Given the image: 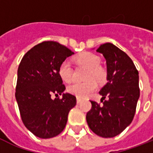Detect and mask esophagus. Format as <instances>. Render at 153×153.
<instances>
[{
	"label": "esophagus",
	"instance_id": "obj_1",
	"mask_svg": "<svg viewBox=\"0 0 153 153\" xmlns=\"http://www.w3.org/2000/svg\"><path fill=\"white\" fill-rule=\"evenodd\" d=\"M81 102H82L81 98H77V103H78V104H79V103H81Z\"/></svg>",
	"mask_w": 153,
	"mask_h": 153
}]
</instances>
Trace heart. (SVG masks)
I'll return each instance as SVG.
<instances>
[{
  "label": "heart",
  "mask_w": 153,
  "mask_h": 153,
  "mask_svg": "<svg viewBox=\"0 0 153 153\" xmlns=\"http://www.w3.org/2000/svg\"><path fill=\"white\" fill-rule=\"evenodd\" d=\"M77 63L87 69L85 82H75L68 86L69 93L79 98H84L97 89V83H103L106 81L107 72L105 68L99 66L100 58L91 52H82L76 58ZM59 74L63 81L70 82L73 80V69L71 63L65 60L60 64Z\"/></svg>",
  "instance_id": "heart-1"
}]
</instances>
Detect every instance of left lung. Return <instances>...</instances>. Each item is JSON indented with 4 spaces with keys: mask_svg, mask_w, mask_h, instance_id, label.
Returning a JSON list of instances; mask_svg holds the SVG:
<instances>
[{
    "mask_svg": "<svg viewBox=\"0 0 153 153\" xmlns=\"http://www.w3.org/2000/svg\"><path fill=\"white\" fill-rule=\"evenodd\" d=\"M97 51L106 61L108 82L99 91L102 105L91 101L86 121L95 134L110 138L120 134L133 121L140 97L139 75L128 55L111 43L100 45Z\"/></svg>",
    "mask_w": 153,
    "mask_h": 153,
    "instance_id": "8db88e82",
    "label": "left lung"
}]
</instances>
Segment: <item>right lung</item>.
Wrapping results in <instances>:
<instances>
[{"label":"right lung","instance_id":"1","mask_svg":"<svg viewBox=\"0 0 153 153\" xmlns=\"http://www.w3.org/2000/svg\"><path fill=\"white\" fill-rule=\"evenodd\" d=\"M73 54L59 43L45 41L27 51L19 65L16 99L23 123L38 137L51 138L62 132L76 105L75 96L63 93L59 74L60 64ZM53 93L63 98L52 100Z\"/></svg>","mask_w":153,"mask_h":153}]
</instances>
